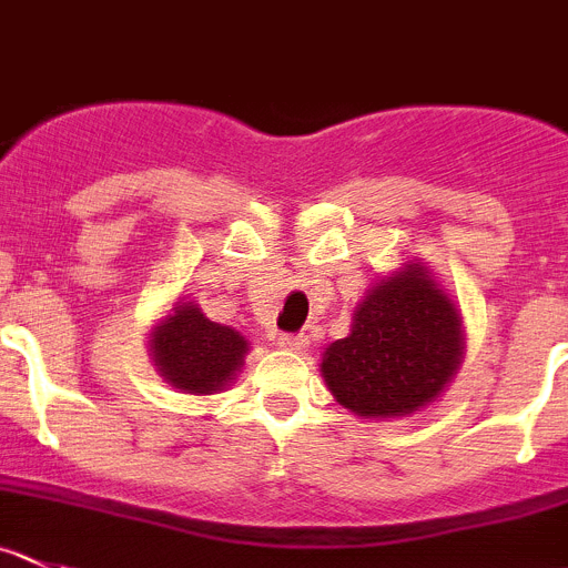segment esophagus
<instances>
[{
    "label": "esophagus",
    "mask_w": 568,
    "mask_h": 568,
    "mask_svg": "<svg viewBox=\"0 0 568 568\" xmlns=\"http://www.w3.org/2000/svg\"><path fill=\"white\" fill-rule=\"evenodd\" d=\"M277 344L288 352H302L307 346V335L305 333H285V335H280Z\"/></svg>",
    "instance_id": "obj_1"
}]
</instances>
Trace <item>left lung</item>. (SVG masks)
Returning <instances> with one entry per match:
<instances>
[{"instance_id":"8db88e82","label":"left lung","mask_w":568,"mask_h":568,"mask_svg":"<svg viewBox=\"0 0 568 568\" xmlns=\"http://www.w3.org/2000/svg\"><path fill=\"white\" fill-rule=\"evenodd\" d=\"M460 316L424 268L374 285L352 333L327 346L322 374L335 399L366 418L405 416L436 399L460 363Z\"/></svg>"}]
</instances>
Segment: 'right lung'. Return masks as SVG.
<instances>
[{
	"mask_svg": "<svg viewBox=\"0 0 568 568\" xmlns=\"http://www.w3.org/2000/svg\"><path fill=\"white\" fill-rule=\"evenodd\" d=\"M155 366L189 394H216L233 379L246 355L244 335L211 322L194 302L174 307L152 338Z\"/></svg>",
	"mask_w": 568,
	"mask_h": 568,
	"instance_id": "1",
	"label": "right lung"
}]
</instances>
